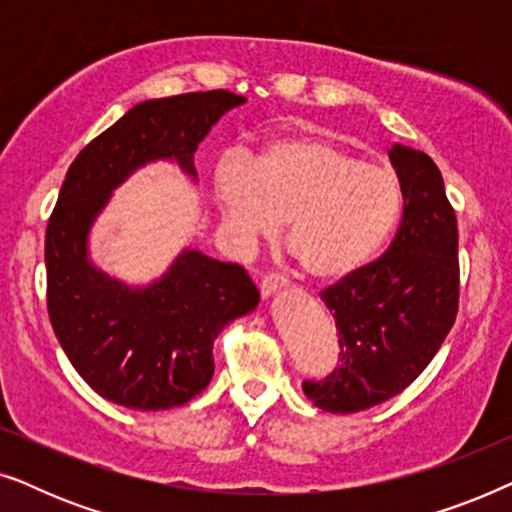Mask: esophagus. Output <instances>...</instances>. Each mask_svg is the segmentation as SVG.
I'll list each match as a JSON object with an SVG mask.
<instances>
[{
  "label": "esophagus",
  "mask_w": 512,
  "mask_h": 512,
  "mask_svg": "<svg viewBox=\"0 0 512 512\" xmlns=\"http://www.w3.org/2000/svg\"><path fill=\"white\" fill-rule=\"evenodd\" d=\"M286 284H289V279H286V275H282V272H265L261 277V284H258V289H261L263 298H268L275 291L284 289Z\"/></svg>",
  "instance_id": "1"
}]
</instances>
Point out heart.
Wrapping results in <instances>:
<instances>
[{
  "label": "heart",
  "instance_id": "heart-1",
  "mask_svg": "<svg viewBox=\"0 0 512 512\" xmlns=\"http://www.w3.org/2000/svg\"><path fill=\"white\" fill-rule=\"evenodd\" d=\"M214 198L242 240L286 237L307 275L333 282L380 254L403 207L394 167L361 160L333 139L282 137L247 163L214 174Z\"/></svg>",
  "mask_w": 512,
  "mask_h": 512
}]
</instances>
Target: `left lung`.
<instances>
[{
    "mask_svg": "<svg viewBox=\"0 0 512 512\" xmlns=\"http://www.w3.org/2000/svg\"><path fill=\"white\" fill-rule=\"evenodd\" d=\"M403 214L389 249L321 291L335 319L340 363L303 391L326 412L380 405L422 375L459 310V230L438 165L422 151H389Z\"/></svg>",
    "mask_w": 512,
    "mask_h": 512,
    "instance_id": "left-lung-1",
    "label": "left lung"
}]
</instances>
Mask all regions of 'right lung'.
Wrapping results in <instances>:
<instances>
[{"label":"right lung","instance_id":"obj_1","mask_svg":"<svg viewBox=\"0 0 512 512\" xmlns=\"http://www.w3.org/2000/svg\"><path fill=\"white\" fill-rule=\"evenodd\" d=\"M230 90L160 97L95 137L62 181L46 228L48 317L67 359L102 398L135 410L179 408L214 375L212 347L258 305L242 265L186 249L158 282L130 289L88 258V233L111 191L151 160L195 177L193 153L228 109Z\"/></svg>","mask_w":512,"mask_h":512}]
</instances>
